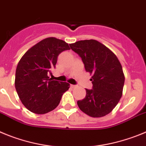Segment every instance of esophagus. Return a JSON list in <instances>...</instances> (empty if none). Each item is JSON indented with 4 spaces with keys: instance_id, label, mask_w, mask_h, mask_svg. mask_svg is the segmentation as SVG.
<instances>
[{
    "instance_id": "esophagus-1",
    "label": "esophagus",
    "mask_w": 146,
    "mask_h": 146,
    "mask_svg": "<svg viewBox=\"0 0 146 146\" xmlns=\"http://www.w3.org/2000/svg\"><path fill=\"white\" fill-rule=\"evenodd\" d=\"M76 85H73V84H70V87L71 88H76Z\"/></svg>"
}]
</instances>
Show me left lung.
Listing matches in <instances>:
<instances>
[{"instance_id":"obj_1","label":"left lung","mask_w":146,"mask_h":146,"mask_svg":"<svg viewBox=\"0 0 146 146\" xmlns=\"http://www.w3.org/2000/svg\"><path fill=\"white\" fill-rule=\"evenodd\" d=\"M93 75L92 89H86L84 99L77 101L81 111L92 117L107 115L121 98L124 75L120 62L108 48L96 40H79L70 44Z\"/></svg>"}]
</instances>
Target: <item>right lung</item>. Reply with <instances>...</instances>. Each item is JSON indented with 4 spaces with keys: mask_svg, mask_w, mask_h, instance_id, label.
Segmentation results:
<instances>
[{
    "mask_svg": "<svg viewBox=\"0 0 146 146\" xmlns=\"http://www.w3.org/2000/svg\"><path fill=\"white\" fill-rule=\"evenodd\" d=\"M69 49L64 40L47 38L30 48L19 60L15 88L22 104L30 111L44 114L53 111L69 89L68 83L48 77L56 67L59 54Z\"/></svg>",
    "mask_w": 146,
    "mask_h": 146,
    "instance_id": "right-lung-1",
    "label": "right lung"
}]
</instances>
